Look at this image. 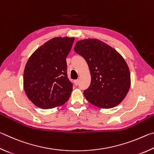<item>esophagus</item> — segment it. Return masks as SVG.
<instances>
[{
    "label": "esophagus",
    "instance_id": "esophagus-1",
    "mask_svg": "<svg viewBox=\"0 0 154 154\" xmlns=\"http://www.w3.org/2000/svg\"><path fill=\"white\" fill-rule=\"evenodd\" d=\"M74 82L75 85H79V80H75Z\"/></svg>",
    "mask_w": 154,
    "mask_h": 154
}]
</instances>
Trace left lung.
Segmentation results:
<instances>
[{"label": "left lung", "mask_w": 154, "mask_h": 154, "mask_svg": "<svg viewBox=\"0 0 154 154\" xmlns=\"http://www.w3.org/2000/svg\"><path fill=\"white\" fill-rule=\"evenodd\" d=\"M74 51L85 59L90 70L91 85L83 93L87 100L104 109L119 105L131 87L130 71L122 56L97 38L79 40Z\"/></svg>", "instance_id": "obj_1"}]
</instances>
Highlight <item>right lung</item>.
Here are the masks:
<instances>
[{"label":"right lung","instance_id":"obj_1","mask_svg":"<svg viewBox=\"0 0 154 154\" xmlns=\"http://www.w3.org/2000/svg\"><path fill=\"white\" fill-rule=\"evenodd\" d=\"M74 37H55L40 46L29 57L23 72L27 97L41 109H51L68 101L72 83L67 78L66 57Z\"/></svg>","mask_w":154,"mask_h":154}]
</instances>
